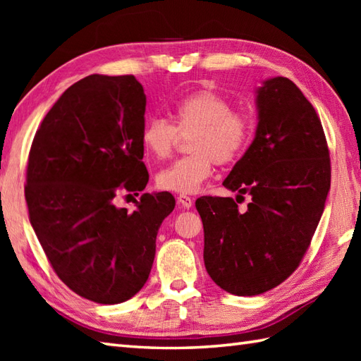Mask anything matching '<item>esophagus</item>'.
<instances>
[{
  "instance_id": "esophagus-1",
  "label": "esophagus",
  "mask_w": 361,
  "mask_h": 361,
  "mask_svg": "<svg viewBox=\"0 0 361 361\" xmlns=\"http://www.w3.org/2000/svg\"><path fill=\"white\" fill-rule=\"evenodd\" d=\"M176 202H178V204H181L183 208H186V209H189L190 206H192V203H194V200L190 197H188V195H178L176 197Z\"/></svg>"
}]
</instances>
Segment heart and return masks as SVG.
<instances>
[{"label": "heart", "mask_w": 361, "mask_h": 361, "mask_svg": "<svg viewBox=\"0 0 361 361\" xmlns=\"http://www.w3.org/2000/svg\"><path fill=\"white\" fill-rule=\"evenodd\" d=\"M176 128L163 118L145 122L141 133L144 150L164 159L172 153L176 130L194 132L189 141L192 155L176 159L157 175L159 189L175 194H194L202 188L219 164L233 163L243 155L252 136L248 114L233 111V104L214 90H197L173 106Z\"/></svg>", "instance_id": "heart-1"}]
</instances>
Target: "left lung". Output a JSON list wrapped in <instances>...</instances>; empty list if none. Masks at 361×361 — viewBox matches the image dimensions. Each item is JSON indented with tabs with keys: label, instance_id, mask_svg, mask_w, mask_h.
I'll list each match as a JSON object with an SVG mask.
<instances>
[{
	"label": "left lung",
	"instance_id": "8db88e82",
	"mask_svg": "<svg viewBox=\"0 0 361 361\" xmlns=\"http://www.w3.org/2000/svg\"><path fill=\"white\" fill-rule=\"evenodd\" d=\"M256 110L255 140L224 181L237 197L250 195L247 211L229 197L195 202L206 271L237 296L264 293L296 270L331 189L323 126L302 91L287 78L267 79Z\"/></svg>",
	"mask_w": 361,
	"mask_h": 361
}]
</instances>
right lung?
Here are the masks:
<instances>
[{"mask_svg":"<svg viewBox=\"0 0 361 361\" xmlns=\"http://www.w3.org/2000/svg\"><path fill=\"white\" fill-rule=\"evenodd\" d=\"M145 94L135 75L91 74L59 97L29 152V221L54 271L82 298L119 304L149 279L157 234L175 208L169 192L142 194L136 209L113 203L141 192Z\"/></svg>","mask_w":361,"mask_h":361,"instance_id":"1","label":"right lung"}]
</instances>
